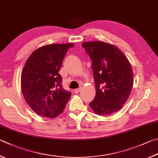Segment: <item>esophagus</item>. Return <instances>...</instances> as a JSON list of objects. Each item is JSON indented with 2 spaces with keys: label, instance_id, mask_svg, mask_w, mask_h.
I'll return each mask as SVG.
<instances>
[{
  "label": "esophagus",
  "instance_id": "obj_1",
  "mask_svg": "<svg viewBox=\"0 0 158 158\" xmlns=\"http://www.w3.org/2000/svg\"><path fill=\"white\" fill-rule=\"evenodd\" d=\"M80 91V88H76V89H74V90H73V92L74 93H78Z\"/></svg>",
  "mask_w": 158,
  "mask_h": 158
}]
</instances>
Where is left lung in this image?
<instances>
[{
  "mask_svg": "<svg viewBox=\"0 0 158 158\" xmlns=\"http://www.w3.org/2000/svg\"><path fill=\"white\" fill-rule=\"evenodd\" d=\"M82 46L92 60L96 94L89 103L99 115H110L122 108L133 88L131 64L121 50L102 41L84 42Z\"/></svg>",
  "mask_w": 158,
  "mask_h": 158,
  "instance_id": "left-lung-1",
  "label": "left lung"
}]
</instances>
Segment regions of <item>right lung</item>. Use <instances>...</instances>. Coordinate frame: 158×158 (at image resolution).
Segmentation results:
<instances>
[{
	"label": "right lung",
	"mask_w": 158,
	"mask_h": 158,
	"mask_svg": "<svg viewBox=\"0 0 158 158\" xmlns=\"http://www.w3.org/2000/svg\"><path fill=\"white\" fill-rule=\"evenodd\" d=\"M74 45L53 44L39 48L27 60L21 73L25 101L39 115L54 118L61 114L70 98L62 85L59 72L68 50Z\"/></svg>",
	"instance_id": "1"
}]
</instances>
